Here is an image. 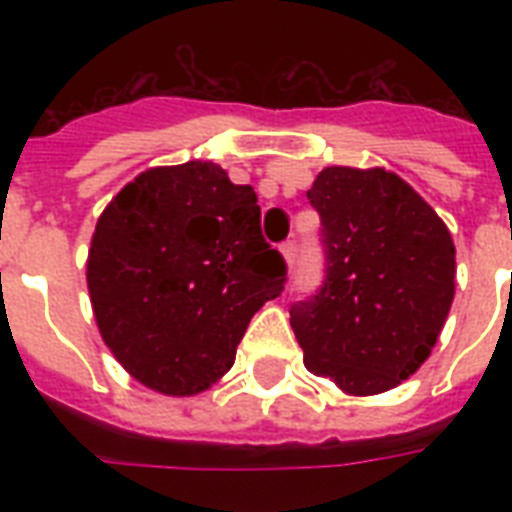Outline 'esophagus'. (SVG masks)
<instances>
[{
  "instance_id": "34e87169",
  "label": "esophagus",
  "mask_w": 512,
  "mask_h": 512,
  "mask_svg": "<svg viewBox=\"0 0 512 512\" xmlns=\"http://www.w3.org/2000/svg\"><path fill=\"white\" fill-rule=\"evenodd\" d=\"M281 255H284V260H287L289 265H295V257H297V241L295 239H287L284 244H281Z\"/></svg>"
}]
</instances>
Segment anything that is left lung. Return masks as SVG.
Here are the masks:
<instances>
[{
	"instance_id": "obj_1",
	"label": "left lung",
	"mask_w": 512,
	"mask_h": 512,
	"mask_svg": "<svg viewBox=\"0 0 512 512\" xmlns=\"http://www.w3.org/2000/svg\"><path fill=\"white\" fill-rule=\"evenodd\" d=\"M308 201L321 217L324 281L289 308L305 366L353 396L396 388L430 356L452 308V236L385 170L327 167Z\"/></svg>"
}]
</instances>
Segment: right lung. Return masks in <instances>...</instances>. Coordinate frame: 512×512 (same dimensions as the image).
Wrapping results in <instances>:
<instances>
[{
  "instance_id": "obj_1",
  "label": "right lung",
  "mask_w": 512,
  "mask_h": 512,
  "mask_svg": "<svg viewBox=\"0 0 512 512\" xmlns=\"http://www.w3.org/2000/svg\"><path fill=\"white\" fill-rule=\"evenodd\" d=\"M287 263L260 231L249 185L223 167H156L100 215L87 260L98 329L116 361L148 388L193 396L217 382Z\"/></svg>"
}]
</instances>
